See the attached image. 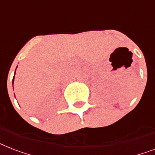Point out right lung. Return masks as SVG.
<instances>
[{"mask_svg":"<svg viewBox=\"0 0 155 155\" xmlns=\"http://www.w3.org/2000/svg\"><path fill=\"white\" fill-rule=\"evenodd\" d=\"M14 76H15V75H14ZM13 82H14V78H13V79H12V85H13Z\"/></svg>","mask_w":155,"mask_h":155,"instance_id":"right-lung-1","label":"right lung"}]
</instances>
